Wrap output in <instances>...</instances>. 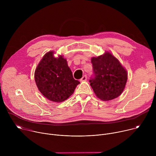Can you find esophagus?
Instances as JSON below:
<instances>
[{
  "mask_svg": "<svg viewBox=\"0 0 156 156\" xmlns=\"http://www.w3.org/2000/svg\"><path fill=\"white\" fill-rule=\"evenodd\" d=\"M87 80V76L86 75H84L81 79H80V81H86Z\"/></svg>",
  "mask_w": 156,
  "mask_h": 156,
  "instance_id": "obj_1",
  "label": "esophagus"
}]
</instances>
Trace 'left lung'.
<instances>
[{
  "mask_svg": "<svg viewBox=\"0 0 156 156\" xmlns=\"http://www.w3.org/2000/svg\"><path fill=\"white\" fill-rule=\"evenodd\" d=\"M93 76L90 80L96 96L106 101L119 97L124 90L128 74L120 62L110 52L91 58Z\"/></svg>",
  "mask_w": 156,
  "mask_h": 156,
  "instance_id": "1",
  "label": "left lung"
}]
</instances>
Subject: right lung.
I'll use <instances>...</instances> for the list:
<instances>
[{"label":"right lung","mask_w":156,"mask_h":156,"mask_svg":"<svg viewBox=\"0 0 156 156\" xmlns=\"http://www.w3.org/2000/svg\"><path fill=\"white\" fill-rule=\"evenodd\" d=\"M34 80L41 94L55 102L67 99L80 83L73 78L66 60L62 55L54 57L53 51L46 53L39 63Z\"/></svg>","instance_id":"right-lung-1"}]
</instances>
